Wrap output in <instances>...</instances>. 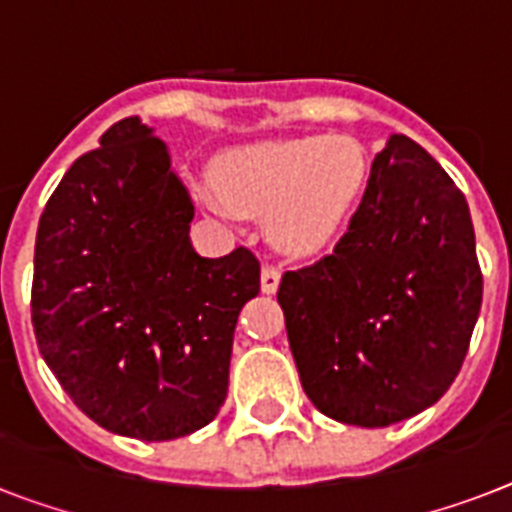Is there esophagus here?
<instances>
[{
	"mask_svg": "<svg viewBox=\"0 0 512 512\" xmlns=\"http://www.w3.org/2000/svg\"><path fill=\"white\" fill-rule=\"evenodd\" d=\"M260 281H263L265 295H273V292L279 289V281H281L279 265H263V276H260Z\"/></svg>",
	"mask_w": 512,
	"mask_h": 512,
	"instance_id": "esophagus-1",
	"label": "esophagus"
}]
</instances>
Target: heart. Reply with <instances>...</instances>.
Instances as JSON below:
<instances>
[{"instance_id":"obj_1","label":"heart","mask_w":512,"mask_h":512,"mask_svg":"<svg viewBox=\"0 0 512 512\" xmlns=\"http://www.w3.org/2000/svg\"><path fill=\"white\" fill-rule=\"evenodd\" d=\"M369 159L345 135H305L249 143L215 162V185L201 199L217 215H263L273 244L316 255L340 236L364 193Z\"/></svg>"}]
</instances>
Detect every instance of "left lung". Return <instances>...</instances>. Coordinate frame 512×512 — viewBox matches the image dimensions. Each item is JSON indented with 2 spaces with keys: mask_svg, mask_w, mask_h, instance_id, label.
<instances>
[{
  "mask_svg": "<svg viewBox=\"0 0 512 512\" xmlns=\"http://www.w3.org/2000/svg\"><path fill=\"white\" fill-rule=\"evenodd\" d=\"M276 297L321 414L361 428L409 420L460 374L481 311L468 201L425 148L393 135L348 231L284 273Z\"/></svg>",
  "mask_w": 512,
  "mask_h": 512,
  "instance_id": "1",
  "label": "left lung"
}]
</instances>
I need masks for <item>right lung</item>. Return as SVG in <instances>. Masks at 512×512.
<instances>
[{"label": "right lung", "instance_id": "right-lung-1", "mask_svg": "<svg viewBox=\"0 0 512 512\" xmlns=\"http://www.w3.org/2000/svg\"><path fill=\"white\" fill-rule=\"evenodd\" d=\"M191 220L167 146L138 116L71 164L39 217L36 345L71 401L119 436H188L228 396L233 329L260 292V260L247 247L196 255Z\"/></svg>", "mask_w": 512, "mask_h": 512}]
</instances>
